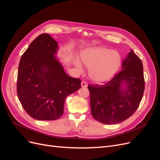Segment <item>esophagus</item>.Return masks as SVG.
Wrapping results in <instances>:
<instances>
[{"mask_svg":"<svg viewBox=\"0 0 160 160\" xmlns=\"http://www.w3.org/2000/svg\"><path fill=\"white\" fill-rule=\"evenodd\" d=\"M81 85L82 88H87V87H88V83H87V82L85 81H82Z\"/></svg>","mask_w":160,"mask_h":160,"instance_id":"obj_1","label":"esophagus"}]
</instances>
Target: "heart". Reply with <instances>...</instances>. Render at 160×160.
I'll use <instances>...</instances> for the list:
<instances>
[{
  "label": "heart",
  "instance_id": "heart-1",
  "mask_svg": "<svg viewBox=\"0 0 160 160\" xmlns=\"http://www.w3.org/2000/svg\"><path fill=\"white\" fill-rule=\"evenodd\" d=\"M80 59L89 69L90 79L98 83H105L112 77L121 65V57L117 52L105 47H93L81 51ZM79 70H83L79 62H76Z\"/></svg>",
  "mask_w": 160,
  "mask_h": 160
}]
</instances>
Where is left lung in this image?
Wrapping results in <instances>:
<instances>
[{
	"instance_id": "8db88e82",
	"label": "left lung",
	"mask_w": 160,
	"mask_h": 160,
	"mask_svg": "<svg viewBox=\"0 0 160 160\" xmlns=\"http://www.w3.org/2000/svg\"><path fill=\"white\" fill-rule=\"evenodd\" d=\"M145 88L143 64L132 49L122 71L103 85H89L92 116L104 124H116L131 117L139 107Z\"/></svg>"
}]
</instances>
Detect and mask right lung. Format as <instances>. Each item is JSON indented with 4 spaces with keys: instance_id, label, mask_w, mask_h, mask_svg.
Here are the masks:
<instances>
[{
    "instance_id": "1",
    "label": "right lung",
    "mask_w": 160,
    "mask_h": 160,
    "mask_svg": "<svg viewBox=\"0 0 160 160\" xmlns=\"http://www.w3.org/2000/svg\"><path fill=\"white\" fill-rule=\"evenodd\" d=\"M58 42L41 34L23 53L17 75V95L27 113L38 120L63 114L65 99L81 88L79 79L67 75L57 59Z\"/></svg>"
}]
</instances>
